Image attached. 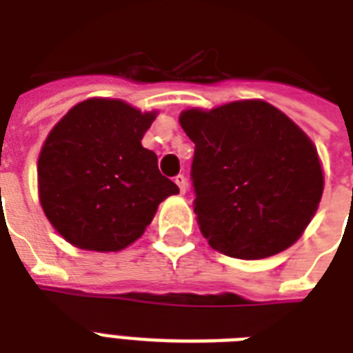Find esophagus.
I'll use <instances>...</instances> for the list:
<instances>
[{"label":"esophagus","mask_w":353,"mask_h":353,"mask_svg":"<svg viewBox=\"0 0 353 353\" xmlns=\"http://www.w3.org/2000/svg\"><path fill=\"white\" fill-rule=\"evenodd\" d=\"M174 181H176V185L179 187V192H181V194L187 192V177L179 174V176L174 177Z\"/></svg>","instance_id":"1"}]
</instances>
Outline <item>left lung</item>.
<instances>
[{"label": "left lung", "mask_w": 353, "mask_h": 353, "mask_svg": "<svg viewBox=\"0 0 353 353\" xmlns=\"http://www.w3.org/2000/svg\"><path fill=\"white\" fill-rule=\"evenodd\" d=\"M196 144L194 212L209 245L260 260L291 247L323 198L324 174L312 139L263 101H236L179 115Z\"/></svg>", "instance_id": "left-lung-1"}]
</instances>
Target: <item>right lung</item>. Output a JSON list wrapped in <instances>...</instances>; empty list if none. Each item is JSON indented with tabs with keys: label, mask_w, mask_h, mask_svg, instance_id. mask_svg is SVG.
<instances>
[{
	"label": "right lung",
	"mask_w": 353,
	"mask_h": 353,
	"mask_svg": "<svg viewBox=\"0 0 353 353\" xmlns=\"http://www.w3.org/2000/svg\"><path fill=\"white\" fill-rule=\"evenodd\" d=\"M155 115L119 99H88L49 132L38 194L47 220L71 245L122 251L143 236L161 201L179 194L141 144Z\"/></svg>",
	"instance_id": "add662e5"
}]
</instances>
